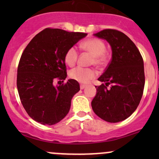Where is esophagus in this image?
Segmentation results:
<instances>
[{
  "mask_svg": "<svg viewBox=\"0 0 159 159\" xmlns=\"http://www.w3.org/2000/svg\"><path fill=\"white\" fill-rule=\"evenodd\" d=\"M85 87H86V85H84V84L80 85V88H81V90H83V89H84Z\"/></svg>",
  "mask_w": 159,
  "mask_h": 159,
  "instance_id": "34e87169",
  "label": "esophagus"
}]
</instances>
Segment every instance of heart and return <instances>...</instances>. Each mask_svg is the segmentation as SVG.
I'll return each mask as SVG.
<instances>
[{
    "label": "heart",
    "mask_w": 159,
    "mask_h": 159,
    "mask_svg": "<svg viewBox=\"0 0 159 159\" xmlns=\"http://www.w3.org/2000/svg\"><path fill=\"white\" fill-rule=\"evenodd\" d=\"M81 48L93 56L91 63L98 67H103L108 62V55L105 52L106 45L102 40L97 38H90L81 44ZM78 53L75 47H71L66 52L64 60L66 63L69 66H72L76 63ZM97 75V72L93 69L83 68L78 66L71 69L69 77L81 83H87Z\"/></svg>",
    "instance_id": "heart-1"
}]
</instances>
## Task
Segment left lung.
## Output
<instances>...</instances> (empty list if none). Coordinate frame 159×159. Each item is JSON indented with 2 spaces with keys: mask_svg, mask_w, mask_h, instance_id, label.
<instances>
[{
  "mask_svg": "<svg viewBox=\"0 0 159 159\" xmlns=\"http://www.w3.org/2000/svg\"><path fill=\"white\" fill-rule=\"evenodd\" d=\"M106 39L112 49V59L98 78L96 95L91 105L94 113L109 123H118L130 116L143 96L145 75L143 61L134 43L123 33L105 29L94 34ZM109 84L111 88H107Z\"/></svg>",
  "mask_w": 159,
  "mask_h": 159,
  "instance_id": "8db88e82",
  "label": "left lung"
}]
</instances>
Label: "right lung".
<instances>
[{"instance_id": "right-lung-1", "label": "right lung", "mask_w": 159, "mask_h": 159, "mask_svg": "<svg viewBox=\"0 0 159 159\" xmlns=\"http://www.w3.org/2000/svg\"><path fill=\"white\" fill-rule=\"evenodd\" d=\"M87 34L45 28L28 43L17 70V88L27 114L43 125H54L66 116L71 100L80 90L77 81L69 79L54 87V80H65L66 52Z\"/></svg>"}]
</instances>
